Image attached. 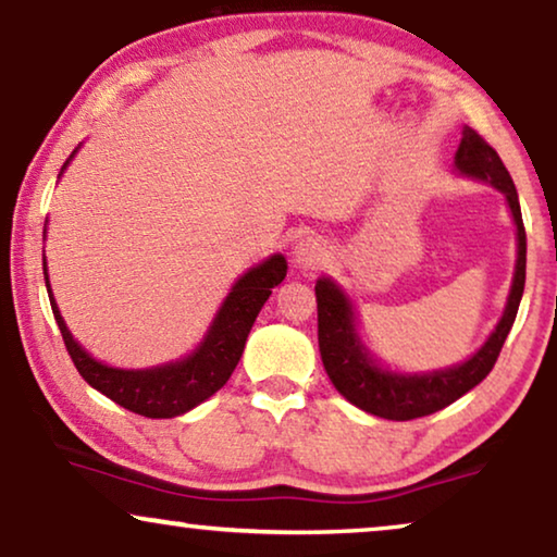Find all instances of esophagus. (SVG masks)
Returning a JSON list of instances; mask_svg holds the SVG:
<instances>
[{
  "label": "esophagus",
  "mask_w": 557,
  "mask_h": 557,
  "mask_svg": "<svg viewBox=\"0 0 557 557\" xmlns=\"http://www.w3.org/2000/svg\"><path fill=\"white\" fill-rule=\"evenodd\" d=\"M294 258H296V263L301 265V269H314V265H319V261L324 258L322 243L314 240V238L301 240L299 246L294 248Z\"/></svg>",
  "instance_id": "34e87169"
}]
</instances>
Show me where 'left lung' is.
I'll return each mask as SVG.
<instances>
[{
	"mask_svg": "<svg viewBox=\"0 0 557 557\" xmlns=\"http://www.w3.org/2000/svg\"><path fill=\"white\" fill-rule=\"evenodd\" d=\"M456 170L471 174V177L486 180L499 193H505L517 225V269L505 317L499 319L497 330L492 332L486 345L471 360L459 364V368L431 372V375H393V372L380 370L372 364L360 339H357L352 307H349L339 288L326 278L314 286L319 355H322L326 375L352 406L368 410L372 416L387 418V421H413V418L436 413V410L451 406L463 393L482 383L492 372L494 362H497L502 345H505L507 334L515 324L517 309H520L524 292V265H528V235H524L515 182L492 144L469 126L463 128L461 147L456 151Z\"/></svg>",
	"mask_w": 557,
	"mask_h": 557,
	"instance_id": "obj_1",
	"label": "left lung"
}]
</instances>
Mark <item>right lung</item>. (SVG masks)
I'll return each instance as SVG.
<instances>
[{
    "mask_svg": "<svg viewBox=\"0 0 557 557\" xmlns=\"http://www.w3.org/2000/svg\"><path fill=\"white\" fill-rule=\"evenodd\" d=\"M284 278V256H271L265 263L250 269L233 286L200 349L189 355L187 360L154 370H116L96 362L67 332L63 317L55 307V299H52L48 276H45V284H48L50 307L60 334H63L65 349L81 377L90 387H96L98 393H103L106 398L119 403L121 408L132 410V413H139L144 418H174L200 406L202 400H208L212 393H218L227 383V377L233 375L235 364L240 360L258 311L271 296V288H276Z\"/></svg>",
    "mask_w": 557,
    "mask_h": 557,
    "instance_id": "1",
    "label": "right lung"
}]
</instances>
